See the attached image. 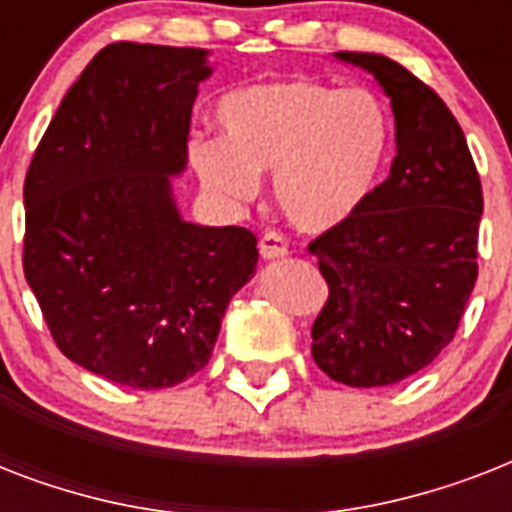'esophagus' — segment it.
<instances>
[{
  "label": "esophagus",
  "mask_w": 512,
  "mask_h": 512,
  "mask_svg": "<svg viewBox=\"0 0 512 512\" xmlns=\"http://www.w3.org/2000/svg\"><path fill=\"white\" fill-rule=\"evenodd\" d=\"M260 255L265 257V260H276V257H284L287 255V236L279 231H265L263 233V239H260Z\"/></svg>",
  "instance_id": "1"
}]
</instances>
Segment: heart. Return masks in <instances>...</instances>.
Wrapping results in <instances>:
<instances>
[{"mask_svg": "<svg viewBox=\"0 0 512 512\" xmlns=\"http://www.w3.org/2000/svg\"><path fill=\"white\" fill-rule=\"evenodd\" d=\"M223 140L188 148L201 185L228 204L257 193L273 172L281 215L305 233H327L372 196L390 154V114L372 90L311 76H279L228 92L217 106Z\"/></svg>", "mask_w": 512, "mask_h": 512, "instance_id": "1", "label": "heart"}]
</instances>
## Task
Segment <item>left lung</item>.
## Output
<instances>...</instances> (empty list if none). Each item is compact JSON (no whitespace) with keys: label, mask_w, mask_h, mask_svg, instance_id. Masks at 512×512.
Returning <instances> with one entry per match:
<instances>
[{"label":"left lung","mask_w":512,"mask_h":512,"mask_svg":"<svg viewBox=\"0 0 512 512\" xmlns=\"http://www.w3.org/2000/svg\"><path fill=\"white\" fill-rule=\"evenodd\" d=\"M380 82L396 116V159L356 215L308 244L329 297L311 353L350 388L420 372L452 342L478 279L481 180L454 114L396 60L335 52Z\"/></svg>","instance_id":"obj_1"}]
</instances>
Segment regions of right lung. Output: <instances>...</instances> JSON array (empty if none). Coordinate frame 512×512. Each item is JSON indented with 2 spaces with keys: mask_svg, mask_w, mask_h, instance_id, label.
<instances>
[{
  "mask_svg": "<svg viewBox=\"0 0 512 512\" xmlns=\"http://www.w3.org/2000/svg\"><path fill=\"white\" fill-rule=\"evenodd\" d=\"M209 74L207 50L108 44L26 172L23 273L52 340L127 388L204 369L231 297L255 276V233L185 223L172 196Z\"/></svg>",
  "mask_w": 512,
  "mask_h": 512,
  "instance_id": "right-lung-1",
  "label": "right lung"
}]
</instances>
